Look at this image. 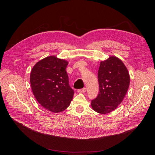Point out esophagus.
Here are the masks:
<instances>
[{
	"label": "esophagus",
	"instance_id": "1",
	"mask_svg": "<svg viewBox=\"0 0 155 155\" xmlns=\"http://www.w3.org/2000/svg\"><path fill=\"white\" fill-rule=\"evenodd\" d=\"M86 91V87H83V88H82V89L78 90V93H85Z\"/></svg>",
	"mask_w": 155,
	"mask_h": 155
}]
</instances>
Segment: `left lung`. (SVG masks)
<instances>
[{"label":"left lung","mask_w":155,"mask_h":155,"mask_svg":"<svg viewBox=\"0 0 155 155\" xmlns=\"http://www.w3.org/2000/svg\"><path fill=\"white\" fill-rule=\"evenodd\" d=\"M99 92L91 105L95 112L106 114L115 110L127 91L130 77L124 63L115 56L101 61L98 71Z\"/></svg>","instance_id":"1"}]
</instances>
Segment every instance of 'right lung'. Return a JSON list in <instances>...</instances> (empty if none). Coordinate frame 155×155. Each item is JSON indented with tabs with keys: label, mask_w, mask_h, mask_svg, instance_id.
I'll return each mask as SVG.
<instances>
[{
	"label": "right lung",
	"mask_w": 155,
	"mask_h": 155,
	"mask_svg": "<svg viewBox=\"0 0 155 155\" xmlns=\"http://www.w3.org/2000/svg\"><path fill=\"white\" fill-rule=\"evenodd\" d=\"M68 65V61L51 56L37 62L31 71L32 93L38 103L51 112L64 111L74 97L65 71Z\"/></svg>",
	"instance_id": "obj_1"
}]
</instances>
